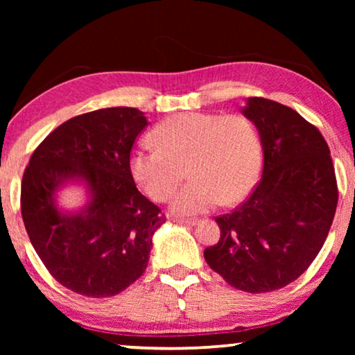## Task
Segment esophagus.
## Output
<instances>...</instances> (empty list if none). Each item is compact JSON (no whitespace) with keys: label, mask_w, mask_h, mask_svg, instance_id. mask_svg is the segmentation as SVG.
I'll return each mask as SVG.
<instances>
[{"label":"esophagus","mask_w":355,"mask_h":355,"mask_svg":"<svg viewBox=\"0 0 355 355\" xmlns=\"http://www.w3.org/2000/svg\"><path fill=\"white\" fill-rule=\"evenodd\" d=\"M178 224L188 225V227H196L197 224H199V220H197V219H183V220H178Z\"/></svg>","instance_id":"esophagus-1"}]
</instances>
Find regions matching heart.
<instances>
[{
  "mask_svg": "<svg viewBox=\"0 0 355 355\" xmlns=\"http://www.w3.org/2000/svg\"><path fill=\"white\" fill-rule=\"evenodd\" d=\"M156 150L135 148L128 172L148 199L169 200L186 171L191 182L171 205L175 216L207 213L220 202L244 200L260 172L261 147L257 130L243 116L180 112L152 131Z\"/></svg>",
  "mask_w": 355,
  "mask_h": 355,
  "instance_id": "obj_1",
  "label": "heart"
}]
</instances>
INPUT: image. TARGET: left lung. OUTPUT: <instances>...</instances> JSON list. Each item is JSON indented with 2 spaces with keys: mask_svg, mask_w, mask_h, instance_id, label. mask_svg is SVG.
Instances as JSON below:
<instances>
[{
  "mask_svg": "<svg viewBox=\"0 0 355 355\" xmlns=\"http://www.w3.org/2000/svg\"><path fill=\"white\" fill-rule=\"evenodd\" d=\"M260 135L263 172L254 192L216 218L218 244L203 257L228 285L268 293L296 280L321 250L338 189L327 142L299 112L250 97L241 110Z\"/></svg>",
  "mask_w": 355,
  "mask_h": 355,
  "instance_id": "left-lung-1",
  "label": "left lung"
}]
</instances>
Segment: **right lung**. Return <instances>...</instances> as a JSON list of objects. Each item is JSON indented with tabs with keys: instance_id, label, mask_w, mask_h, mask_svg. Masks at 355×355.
I'll use <instances>...</instances> for the list:
<instances>
[{
	"instance_id": "right-lung-1",
	"label": "right lung",
	"mask_w": 355,
	"mask_h": 355,
	"mask_svg": "<svg viewBox=\"0 0 355 355\" xmlns=\"http://www.w3.org/2000/svg\"><path fill=\"white\" fill-rule=\"evenodd\" d=\"M147 125L136 107L81 114L45 137L23 173L29 241L53 277L83 296H116L148 264L163 216L128 172L131 148ZM71 184L82 186L87 202L67 210L57 199Z\"/></svg>"
}]
</instances>
